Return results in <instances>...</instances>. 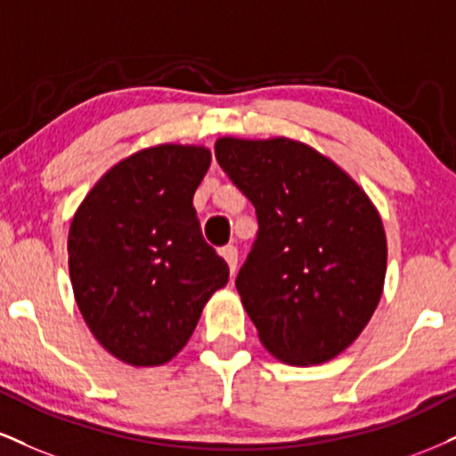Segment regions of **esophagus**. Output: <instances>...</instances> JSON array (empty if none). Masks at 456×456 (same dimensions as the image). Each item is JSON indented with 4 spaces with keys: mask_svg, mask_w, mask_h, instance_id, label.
<instances>
[{
    "mask_svg": "<svg viewBox=\"0 0 456 456\" xmlns=\"http://www.w3.org/2000/svg\"><path fill=\"white\" fill-rule=\"evenodd\" d=\"M221 255H223V259L227 261L232 276H235V270H238V248H235L233 244H227L221 248Z\"/></svg>",
    "mask_w": 456,
    "mask_h": 456,
    "instance_id": "obj_1",
    "label": "esophagus"
}]
</instances>
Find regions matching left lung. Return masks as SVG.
I'll return each mask as SVG.
<instances>
[{
	"label": "left lung",
	"instance_id": "left-lung-1",
	"mask_svg": "<svg viewBox=\"0 0 456 456\" xmlns=\"http://www.w3.org/2000/svg\"><path fill=\"white\" fill-rule=\"evenodd\" d=\"M214 152L259 221L235 289L261 344L289 365L325 363L380 301V214L342 167L301 142L221 138Z\"/></svg>",
	"mask_w": 456,
	"mask_h": 456
}]
</instances>
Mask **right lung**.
<instances>
[{
	"mask_svg": "<svg viewBox=\"0 0 456 456\" xmlns=\"http://www.w3.org/2000/svg\"><path fill=\"white\" fill-rule=\"evenodd\" d=\"M210 161L204 146L144 148L108 169L71 221L76 304L97 342L125 363H167L229 281L193 208Z\"/></svg>",
	"mask_w": 456,
	"mask_h": 456,
	"instance_id": "right-lung-1",
	"label": "right lung"
}]
</instances>
